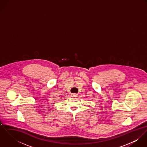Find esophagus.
Wrapping results in <instances>:
<instances>
[{
	"label": "esophagus",
	"mask_w": 147,
	"mask_h": 147,
	"mask_svg": "<svg viewBox=\"0 0 147 147\" xmlns=\"http://www.w3.org/2000/svg\"><path fill=\"white\" fill-rule=\"evenodd\" d=\"M71 96H72V97H76L78 96V94H76V93H73V94H71Z\"/></svg>",
	"instance_id": "esophagus-1"
}]
</instances>
